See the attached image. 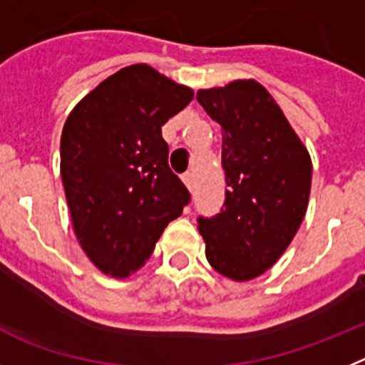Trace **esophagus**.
I'll use <instances>...</instances> for the list:
<instances>
[{
	"label": "esophagus",
	"mask_w": 365,
	"mask_h": 365,
	"mask_svg": "<svg viewBox=\"0 0 365 365\" xmlns=\"http://www.w3.org/2000/svg\"><path fill=\"white\" fill-rule=\"evenodd\" d=\"M182 182L185 183L187 189H189V191H191L192 185H195V178H192V173H185V174H182Z\"/></svg>",
	"instance_id": "1"
}]
</instances>
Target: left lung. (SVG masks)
Here are the masks:
<instances>
[{
  "mask_svg": "<svg viewBox=\"0 0 365 365\" xmlns=\"http://www.w3.org/2000/svg\"><path fill=\"white\" fill-rule=\"evenodd\" d=\"M196 99L222 126L227 183L224 209L213 218H198V231L209 264L242 283L272 268L296 237L309 205L312 161L257 81L198 90Z\"/></svg>",
  "mask_w": 365,
  "mask_h": 365,
  "instance_id": "left-lung-1",
  "label": "left lung"
}]
</instances>
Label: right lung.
Masks as SVG:
<instances>
[{"mask_svg": "<svg viewBox=\"0 0 365 365\" xmlns=\"http://www.w3.org/2000/svg\"><path fill=\"white\" fill-rule=\"evenodd\" d=\"M192 95L150 66H126L66 119L60 174L73 231L103 274L123 279L138 272L191 198L169 169L161 126Z\"/></svg>", "mask_w": 365, "mask_h": 365, "instance_id": "obj_1", "label": "right lung"}]
</instances>
